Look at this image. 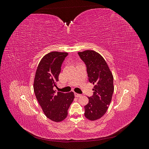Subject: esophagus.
<instances>
[{"label": "esophagus", "instance_id": "esophagus-1", "mask_svg": "<svg viewBox=\"0 0 149 149\" xmlns=\"http://www.w3.org/2000/svg\"><path fill=\"white\" fill-rule=\"evenodd\" d=\"M74 96H75V97H81V94H78V93H74Z\"/></svg>", "mask_w": 149, "mask_h": 149}]
</instances>
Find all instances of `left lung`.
Here are the masks:
<instances>
[{
    "label": "left lung",
    "mask_w": 149,
    "mask_h": 149,
    "mask_svg": "<svg viewBox=\"0 0 149 149\" xmlns=\"http://www.w3.org/2000/svg\"><path fill=\"white\" fill-rule=\"evenodd\" d=\"M87 67L89 81L94 86L93 96L88 97L84 116L90 120L100 119L108 109L114 92L113 75L104 58L97 52L87 49L78 52Z\"/></svg>",
    "instance_id": "left-lung-1"
}]
</instances>
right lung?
<instances>
[{
    "mask_svg": "<svg viewBox=\"0 0 149 149\" xmlns=\"http://www.w3.org/2000/svg\"><path fill=\"white\" fill-rule=\"evenodd\" d=\"M68 55L66 52H52L45 55L37 66L33 82L35 96L45 115L56 123L66 119L74 98L73 92L56 93L53 89L56 86L62 63Z\"/></svg>",
    "mask_w": 149,
    "mask_h": 149,
    "instance_id": "1",
    "label": "right lung"
}]
</instances>
